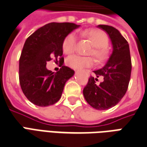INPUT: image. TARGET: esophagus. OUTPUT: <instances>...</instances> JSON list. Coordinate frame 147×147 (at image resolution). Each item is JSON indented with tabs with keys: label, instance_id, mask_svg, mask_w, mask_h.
<instances>
[{
	"label": "esophagus",
	"instance_id": "1",
	"mask_svg": "<svg viewBox=\"0 0 147 147\" xmlns=\"http://www.w3.org/2000/svg\"><path fill=\"white\" fill-rule=\"evenodd\" d=\"M87 73H88V74H89V73H90V71H89V70L87 71Z\"/></svg>",
	"mask_w": 147,
	"mask_h": 147
}]
</instances>
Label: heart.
Instances as JSON below:
<instances>
[{
  "label": "heart",
  "mask_w": 147,
  "mask_h": 147,
  "mask_svg": "<svg viewBox=\"0 0 147 147\" xmlns=\"http://www.w3.org/2000/svg\"><path fill=\"white\" fill-rule=\"evenodd\" d=\"M83 35L87 38L92 42L93 49L88 53L89 55H94L99 61H105L108 56L106 46L109 43L107 34L101 30L89 29L84 30ZM77 44V37L75 33H70L65 37L62 43V48L64 53L71 54L76 51ZM66 64L74 69H81L84 67L92 66L94 64V60L90 57H81L79 55H74L69 57L66 61Z\"/></svg>",
  "instance_id": "obj_1"
}]
</instances>
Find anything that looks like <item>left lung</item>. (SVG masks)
I'll return each mask as SVG.
<instances>
[{"instance_id": "obj_1", "label": "left lung", "mask_w": 147, "mask_h": 147, "mask_svg": "<svg viewBox=\"0 0 147 147\" xmlns=\"http://www.w3.org/2000/svg\"><path fill=\"white\" fill-rule=\"evenodd\" d=\"M105 31L113 45V52L105 66L94 71L96 77H104L100 84L96 78L90 76L83 89L87 103L98 110H105L119 103L126 93L131 72L129 45L120 31L108 25H98Z\"/></svg>"}]
</instances>
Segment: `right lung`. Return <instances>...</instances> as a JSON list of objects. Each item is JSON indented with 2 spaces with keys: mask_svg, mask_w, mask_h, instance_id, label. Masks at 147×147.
Listing matches in <instances>:
<instances>
[{
  "mask_svg": "<svg viewBox=\"0 0 147 147\" xmlns=\"http://www.w3.org/2000/svg\"><path fill=\"white\" fill-rule=\"evenodd\" d=\"M73 23H50L38 28L24 43L19 65L20 83L24 95L41 107L55 104L61 98L64 85L74 71L61 66L57 72L46 68L52 57H62V43L65 37L80 27ZM64 63V58H60Z\"/></svg>",
  "mask_w": 147,
  "mask_h": 147,
  "instance_id": "obj_1",
  "label": "right lung"
}]
</instances>
